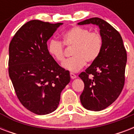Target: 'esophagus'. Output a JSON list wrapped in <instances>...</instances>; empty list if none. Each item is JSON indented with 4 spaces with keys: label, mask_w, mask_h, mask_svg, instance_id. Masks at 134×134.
Returning <instances> with one entry per match:
<instances>
[{
    "label": "esophagus",
    "mask_w": 134,
    "mask_h": 134,
    "mask_svg": "<svg viewBox=\"0 0 134 134\" xmlns=\"http://www.w3.org/2000/svg\"><path fill=\"white\" fill-rule=\"evenodd\" d=\"M70 77H71V79H76V76L74 74L70 73Z\"/></svg>",
    "instance_id": "esophagus-1"
}]
</instances>
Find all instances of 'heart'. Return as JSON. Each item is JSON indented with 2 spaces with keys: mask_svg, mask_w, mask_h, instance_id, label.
Returning a JSON list of instances; mask_svg holds the SVG:
<instances>
[{
  "mask_svg": "<svg viewBox=\"0 0 134 134\" xmlns=\"http://www.w3.org/2000/svg\"><path fill=\"white\" fill-rule=\"evenodd\" d=\"M64 45L74 48L71 53L73 57L65 61L63 67L76 72L85 66L86 62L93 63L97 59L102 51L103 41L99 32H90L80 26L72 27L64 33L63 42L52 40L48 44V52L59 63L65 60Z\"/></svg>",
  "mask_w": 134,
  "mask_h": 134,
  "instance_id": "1",
  "label": "heart"
}]
</instances>
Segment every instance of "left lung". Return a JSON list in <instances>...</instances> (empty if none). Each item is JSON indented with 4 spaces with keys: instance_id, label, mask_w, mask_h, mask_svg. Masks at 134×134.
<instances>
[{
    "instance_id": "8db88e82",
    "label": "left lung",
    "mask_w": 134,
    "mask_h": 134,
    "mask_svg": "<svg viewBox=\"0 0 134 134\" xmlns=\"http://www.w3.org/2000/svg\"><path fill=\"white\" fill-rule=\"evenodd\" d=\"M99 26L103 45L99 56L79 76L84 83L81 104L90 110H104L117 99L125 85L127 52L120 34L110 24L98 17L79 25Z\"/></svg>"
}]
</instances>
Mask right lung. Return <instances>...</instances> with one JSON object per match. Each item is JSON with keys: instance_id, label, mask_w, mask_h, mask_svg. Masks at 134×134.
<instances>
[{"instance_id": "add662e5", "label": "right lung", "mask_w": 134, "mask_h": 134, "mask_svg": "<svg viewBox=\"0 0 134 134\" xmlns=\"http://www.w3.org/2000/svg\"><path fill=\"white\" fill-rule=\"evenodd\" d=\"M62 24L30 21L19 29L9 44V78L20 102L35 114L56 110L61 92L70 81L69 71L55 62L46 44Z\"/></svg>"}]
</instances>
